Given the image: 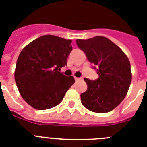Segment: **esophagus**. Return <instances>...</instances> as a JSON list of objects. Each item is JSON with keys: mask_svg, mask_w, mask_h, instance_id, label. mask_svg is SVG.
<instances>
[{"mask_svg": "<svg viewBox=\"0 0 147 147\" xmlns=\"http://www.w3.org/2000/svg\"><path fill=\"white\" fill-rule=\"evenodd\" d=\"M82 79L81 78H78V77H75V80H76V81H79V80H81Z\"/></svg>", "mask_w": 147, "mask_h": 147, "instance_id": "34e87169", "label": "esophagus"}]
</instances>
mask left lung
Masks as SVG:
<instances>
[{
    "label": "left lung",
    "mask_w": 147,
    "mask_h": 147,
    "mask_svg": "<svg viewBox=\"0 0 147 147\" xmlns=\"http://www.w3.org/2000/svg\"><path fill=\"white\" fill-rule=\"evenodd\" d=\"M76 45L94 65L98 78H85L88 89L81 94V102L92 112H110L124 100L131 80L130 62L124 51L107 37L96 36L76 40Z\"/></svg>",
    "instance_id": "8db88e82"
}]
</instances>
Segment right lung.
Segmentation results:
<instances>
[{
    "label": "right lung",
    "mask_w": 147,
    "mask_h": 147,
    "mask_svg": "<svg viewBox=\"0 0 147 147\" xmlns=\"http://www.w3.org/2000/svg\"><path fill=\"white\" fill-rule=\"evenodd\" d=\"M71 42L43 35L21 51L15 67V82L22 98L34 109L46 110L59 105L74 83V76L59 71L67 65Z\"/></svg>",
    "instance_id": "obj_1"
}]
</instances>
